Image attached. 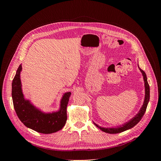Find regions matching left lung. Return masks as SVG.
Listing matches in <instances>:
<instances>
[{"mask_svg":"<svg viewBox=\"0 0 161 161\" xmlns=\"http://www.w3.org/2000/svg\"><path fill=\"white\" fill-rule=\"evenodd\" d=\"M139 69H140V71L142 73V75L144 77V85H145V99H144V104L142 107V108L140 109L139 113L136 115L134 118H133L130 121H128V122L122 126V127L121 126V127H118L117 128H101L98 125L95 124V125L97 126V128H99L103 131H104V132L108 133V134H118V133L122 132V131H125V130H129L131 128H133L134 126H135L136 124H137L141 120V119L142 118V117L146 112V110H147V105H148V101L150 99V86H149V85H148V81H147V75H146L144 71L141 69L140 68H139Z\"/></svg>","mask_w":161,"mask_h":161,"instance_id":"left-lung-1","label":"left lung"}]
</instances>
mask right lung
Wrapping results in <instances>:
<instances>
[{
	"instance_id": "obj_1",
	"label": "right lung",
	"mask_w": 161,
	"mask_h": 161,
	"mask_svg": "<svg viewBox=\"0 0 161 161\" xmlns=\"http://www.w3.org/2000/svg\"><path fill=\"white\" fill-rule=\"evenodd\" d=\"M19 65L12 82V98L14 109L21 122L26 127L42 134H52L61 130L67 120L66 108L69 103L70 92H66L61 100L60 109L52 114H43L25 100L21 90Z\"/></svg>"
}]
</instances>
